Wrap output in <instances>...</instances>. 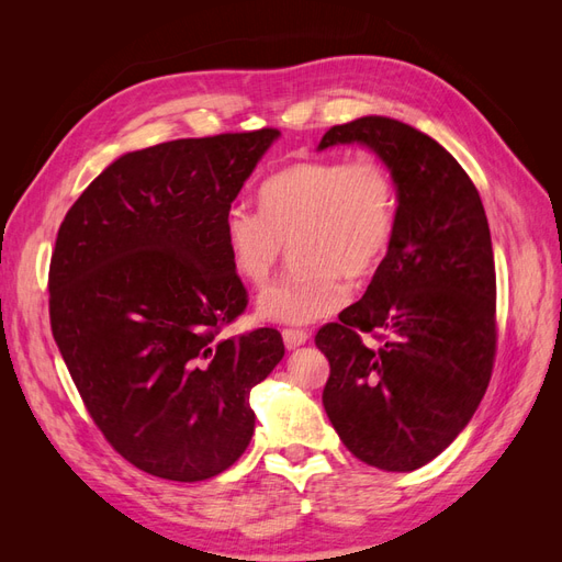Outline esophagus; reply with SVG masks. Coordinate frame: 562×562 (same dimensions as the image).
<instances>
[{
    "instance_id": "obj_1",
    "label": "esophagus",
    "mask_w": 562,
    "mask_h": 562,
    "mask_svg": "<svg viewBox=\"0 0 562 562\" xmlns=\"http://www.w3.org/2000/svg\"><path fill=\"white\" fill-rule=\"evenodd\" d=\"M281 335H283L285 349H297V347H302L310 339L307 333H304V330H293V328H285Z\"/></svg>"
}]
</instances>
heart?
Returning <instances> with one entry per match:
<instances>
[{"instance_id": "obj_1", "label": "heart", "mask_w": 562, "mask_h": 562, "mask_svg": "<svg viewBox=\"0 0 562 562\" xmlns=\"http://www.w3.org/2000/svg\"><path fill=\"white\" fill-rule=\"evenodd\" d=\"M396 184L378 159L300 161L260 187V213L234 206L223 217V241L236 277L262 283L283 244L295 243L304 265L260 293L258 316L307 326L347 302V285L384 262L396 232Z\"/></svg>"}]
</instances>
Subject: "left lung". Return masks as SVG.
Returning a JSON list of instances; mask_svg holds the SVG:
<instances>
[{"label": "left lung", "instance_id": "8db88e82", "mask_svg": "<svg viewBox=\"0 0 562 562\" xmlns=\"http://www.w3.org/2000/svg\"><path fill=\"white\" fill-rule=\"evenodd\" d=\"M363 145L396 184V232L366 295L316 333L323 407L347 450L382 471L443 452L485 396L495 361V258L479 190L446 147L389 116L333 126L318 149ZM382 329L370 350L359 331Z\"/></svg>", "mask_w": 562, "mask_h": 562}]
</instances>
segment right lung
<instances>
[{
    "label": "right lung",
    "mask_w": 562,
    "mask_h": 562,
    "mask_svg": "<svg viewBox=\"0 0 562 562\" xmlns=\"http://www.w3.org/2000/svg\"><path fill=\"white\" fill-rule=\"evenodd\" d=\"M277 128L126 151L58 229L50 330L112 448L166 481L229 469L255 431L250 389L283 359L271 328L220 337L246 310L223 217Z\"/></svg>",
    "instance_id": "right-lung-1"
}]
</instances>
